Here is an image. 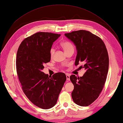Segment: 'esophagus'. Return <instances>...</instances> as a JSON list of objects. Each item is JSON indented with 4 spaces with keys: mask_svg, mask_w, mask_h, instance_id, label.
<instances>
[{
    "mask_svg": "<svg viewBox=\"0 0 123 123\" xmlns=\"http://www.w3.org/2000/svg\"><path fill=\"white\" fill-rule=\"evenodd\" d=\"M66 77H67V80H70V75L68 74H66Z\"/></svg>",
    "mask_w": 123,
    "mask_h": 123,
    "instance_id": "obj_1",
    "label": "esophagus"
}]
</instances>
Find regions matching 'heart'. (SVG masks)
Instances as JSON below:
<instances>
[{
	"label": "heart",
	"mask_w": 123,
	"mask_h": 123,
	"mask_svg": "<svg viewBox=\"0 0 123 123\" xmlns=\"http://www.w3.org/2000/svg\"><path fill=\"white\" fill-rule=\"evenodd\" d=\"M61 46L63 48V49H64V51L66 52V53L70 51L74 50V47L73 46V44L70 42H67H67H62L61 43ZM54 53H55V49L54 48V47H52L50 51V55L51 57L53 56Z\"/></svg>",
	"instance_id": "1"
}]
</instances>
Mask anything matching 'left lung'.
Segmentation results:
<instances>
[{"label": "left lung", "mask_w": 123, "mask_h": 123, "mask_svg": "<svg viewBox=\"0 0 123 123\" xmlns=\"http://www.w3.org/2000/svg\"><path fill=\"white\" fill-rule=\"evenodd\" d=\"M65 35L76 46L75 65L83 62L80 67L86 70L81 77L70 76L74 85L72 98L77 105L88 106L98 98L107 79L109 57L106 47L101 39L88 31H73Z\"/></svg>", "instance_id": "8db88e82"}]
</instances>
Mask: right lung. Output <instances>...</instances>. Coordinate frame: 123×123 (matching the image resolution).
I'll use <instances>...</instances> for the list:
<instances>
[{"mask_svg":"<svg viewBox=\"0 0 123 123\" xmlns=\"http://www.w3.org/2000/svg\"><path fill=\"white\" fill-rule=\"evenodd\" d=\"M61 34L38 32L25 38L18 48L16 70L25 95L35 105L48 109L56 104L66 80L65 74L49 76L42 71L51 59L50 51Z\"/></svg>","mask_w":123,"mask_h":123,"instance_id":"add662e5","label":"right lung"}]
</instances>
